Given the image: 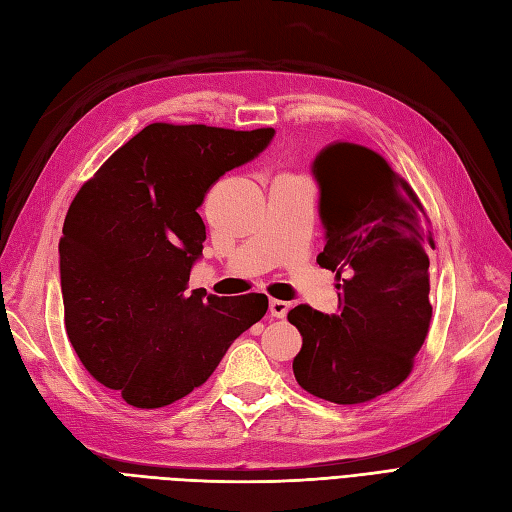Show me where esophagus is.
Masks as SVG:
<instances>
[{
    "label": "esophagus",
    "instance_id": "esophagus-1",
    "mask_svg": "<svg viewBox=\"0 0 512 512\" xmlns=\"http://www.w3.org/2000/svg\"><path fill=\"white\" fill-rule=\"evenodd\" d=\"M287 311H290V303H285V300H277V298L270 300V313L274 318H285Z\"/></svg>",
    "mask_w": 512,
    "mask_h": 512
}]
</instances>
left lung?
<instances>
[{"instance_id": "1", "label": "left lung", "mask_w": 512, "mask_h": 512, "mask_svg": "<svg viewBox=\"0 0 512 512\" xmlns=\"http://www.w3.org/2000/svg\"><path fill=\"white\" fill-rule=\"evenodd\" d=\"M320 186L324 251L335 274L339 313L298 305L303 335L294 376L311 396L363 404L409 378L430 329V218L415 190L381 155L337 142L313 162Z\"/></svg>"}]
</instances>
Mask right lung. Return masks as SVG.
Listing matches in <instances>:
<instances>
[{"mask_svg":"<svg viewBox=\"0 0 512 512\" xmlns=\"http://www.w3.org/2000/svg\"><path fill=\"white\" fill-rule=\"evenodd\" d=\"M272 136V127L151 123L75 194L60 238L64 326L88 374L136 409L201 387L266 316V294L186 290L205 242L196 209Z\"/></svg>","mask_w":512,"mask_h":512,"instance_id":"add662e5","label":"right lung"}]
</instances>
